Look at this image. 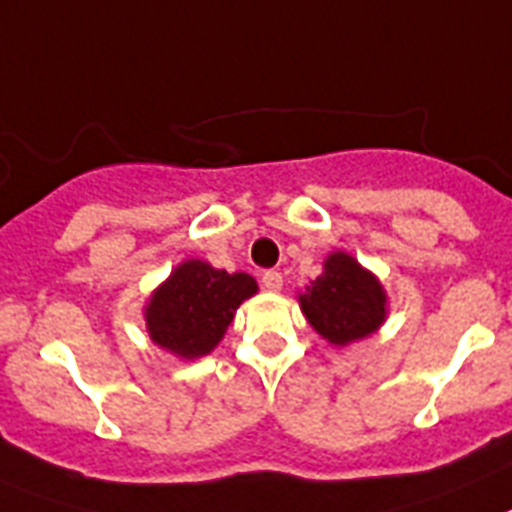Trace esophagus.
I'll return each instance as SVG.
<instances>
[{
	"label": "esophagus",
	"mask_w": 512,
	"mask_h": 512,
	"mask_svg": "<svg viewBox=\"0 0 512 512\" xmlns=\"http://www.w3.org/2000/svg\"><path fill=\"white\" fill-rule=\"evenodd\" d=\"M261 285H264V290H269V293H280L282 290V274L280 272H264V277H261Z\"/></svg>",
	"instance_id": "34e87169"
}]
</instances>
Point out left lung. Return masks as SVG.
<instances>
[{"mask_svg": "<svg viewBox=\"0 0 512 512\" xmlns=\"http://www.w3.org/2000/svg\"><path fill=\"white\" fill-rule=\"evenodd\" d=\"M306 322L329 345L345 348L366 340L387 322V290L371 269L348 251H332L322 274L298 295Z\"/></svg>", "mask_w": 512, "mask_h": 512, "instance_id": "left-lung-1", "label": "left lung"}]
</instances>
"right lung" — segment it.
<instances>
[{"instance_id":"add662e5","label":"right lung","mask_w":512,"mask_h":512,"mask_svg":"<svg viewBox=\"0 0 512 512\" xmlns=\"http://www.w3.org/2000/svg\"><path fill=\"white\" fill-rule=\"evenodd\" d=\"M259 293L246 272H225L209 261L185 259L156 287L143 306L151 342L183 361L217 348L240 303Z\"/></svg>"}]
</instances>
